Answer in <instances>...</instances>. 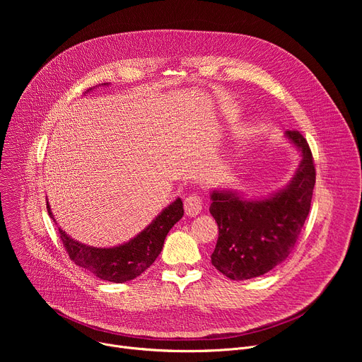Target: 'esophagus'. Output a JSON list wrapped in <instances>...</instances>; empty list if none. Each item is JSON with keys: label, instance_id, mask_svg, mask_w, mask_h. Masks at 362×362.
<instances>
[{"label": "esophagus", "instance_id": "obj_1", "mask_svg": "<svg viewBox=\"0 0 362 362\" xmlns=\"http://www.w3.org/2000/svg\"><path fill=\"white\" fill-rule=\"evenodd\" d=\"M202 204H203V199L193 193V194H189L186 199H185V212L187 216L193 218L196 215L200 214L202 211Z\"/></svg>", "mask_w": 362, "mask_h": 362}]
</instances>
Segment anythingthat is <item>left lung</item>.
I'll return each mask as SVG.
<instances>
[{
	"label": "left lung",
	"mask_w": 362,
	"mask_h": 362,
	"mask_svg": "<svg viewBox=\"0 0 362 362\" xmlns=\"http://www.w3.org/2000/svg\"><path fill=\"white\" fill-rule=\"evenodd\" d=\"M285 134L302 154L285 190L259 202L240 200L230 192H214L211 196L209 212L219 228L212 265L229 279L261 276L284 262L311 209L317 176L313 151L298 130Z\"/></svg>",
	"instance_id": "8db88e82"
}]
</instances>
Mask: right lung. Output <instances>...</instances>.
<instances>
[{
    "instance_id": "right-lung-1",
    "label": "right lung",
    "mask_w": 362,
    "mask_h": 362,
    "mask_svg": "<svg viewBox=\"0 0 362 362\" xmlns=\"http://www.w3.org/2000/svg\"><path fill=\"white\" fill-rule=\"evenodd\" d=\"M48 215L53 218L47 203ZM183 216V203L176 199L143 232L130 242L116 247H91L67 236L60 228L59 235L70 259L97 278L123 284L141 275L160 255L166 235ZM56 221V219H53Z\"/></svg>"
}]
</instances>
